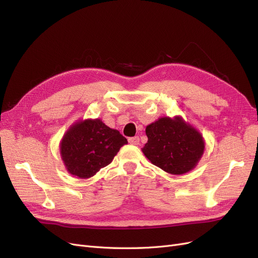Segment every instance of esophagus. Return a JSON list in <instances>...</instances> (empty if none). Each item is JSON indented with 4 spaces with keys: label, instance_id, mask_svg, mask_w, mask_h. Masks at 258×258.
Masks as SVG:
<instances>
[{
    "label": "esophagus",
    "instance_id": "obj_1",
    "mask_svg": "<svg viewBox=\"0 0 258 258\" xmlns=\"http://www.w3.org/2000/svg\"><path fill=\"white\" fill-rule=\"evenodd\" d=\"M129 143L132 145H138L140 143V138L139 137H134L129 139Z\"/></svg>",
    "mask_w": 258,
    "mask_h": 258
}]
</instances>
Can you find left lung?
Returning <instances> with one entry per match:
<instances>
[{"label":"left lung","mask_w":258,"mask_h":258,"mask_svg":"<svg viewBox=\"0 0 258 258\" xmlns=\"http://www.w3.org/2000/svg\"><path fill=\"white\" fill-rule=\"evenodd\" d=\"M148 138L142 152L153 165L171 174H184L197 166L204 155L200 132L182 117H161L145 129Z\"/></svg>","instance_id":"obj_1"}]
</instances>
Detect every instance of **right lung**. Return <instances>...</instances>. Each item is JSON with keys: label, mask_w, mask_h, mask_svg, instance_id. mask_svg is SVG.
<instances>
[{"label": "right lung", "mask_w": 258, "mask_h": 258, "mask_svg": "<svg viewBox=\"0 0 258 258\" xmlns=\"http://www.w3.org/2000/svg\"><path fill=\"white\" fill-rule=\"evenodd\" d=\"M127 139L97 119L80 120L66 132L60 143V154L70 173L88 178L112 162Z\"/></svg>", "instance_id": "obj_1"}]
</instances>
